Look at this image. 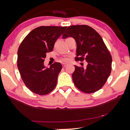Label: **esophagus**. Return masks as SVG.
Listing matches in <instances>:
<instances>
[{"instance_id":"esophagus-1","label":"esophagus","mask_w":130,"mask_h":130,"mask_svg":"<svg viewBox=\"0 0 130 130\" xmlns=\"http://www.w3.org/2000/svg\"><path fill=\"white\" fill-rule=\"evenodd\" d=\"M66 66H67V65H66V64H65V63H63V64H62V67H63V68H64V67H66Z\"/></svg>"}]
</instances>
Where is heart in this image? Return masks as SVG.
<instances>
[{"label":"heart","instance_id":"obj_1","mask_svg":"<svg viewBox=\"0 0 130 130\" xmlns=\"http://www.w3.org/2000/svg\"><path fill=\"white\" fill-rule=\"evenodd\" d=\"M60 61L61 62H62V63H67V62H68V61H69V59H68V57H63L62 58V59H60Z\"/></svg>","mask_w":130,"mask_h":130}]
</instances>
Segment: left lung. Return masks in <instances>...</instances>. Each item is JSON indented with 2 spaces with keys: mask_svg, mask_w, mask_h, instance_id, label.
<instances>
[{
  "mask_svg": "<svg viewBox=\"0 0 130 130\" xmlns=\"http://www.w3.org/2000/svg\"><path fill=\"white\" fill-rule=\"evenodd\" d=\"M71 37L77 44L76 61L88 63L86 69L74 65L73 80L79 90L86 93L99 90L106 83L112 69V57L100 34L86 25L67 27L62 38Z\"/></svg>",
  "mask_w": 130,
  "mask_h": 130,
  "instance_id": "1",
  "label": "left lung"
}]
</instances>
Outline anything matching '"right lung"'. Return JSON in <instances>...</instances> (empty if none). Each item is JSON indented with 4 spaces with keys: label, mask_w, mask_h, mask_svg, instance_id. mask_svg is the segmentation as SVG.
I'll return each instance as SVG.
<instances>
[{
    "label": "right lung",
    "mask_w": 130,
    "mask_h": 130,
    "mask_svg": "<svg viewBox=\"0 0 130 130\" xmlns=\"http://www.w3.org/2000/svg\"><path fill=\"white\" fill-rule=\"evenodd\" d=\"M66 29L67 27H38L19 45L17 66L22 81L33 93L44 95L56 87L62 65L54 62L50 68H45L43 62L46 54L53 50L57 40Z\"/></svg>",
    "instance_id": "right-lung-1"
}]
</instances>
